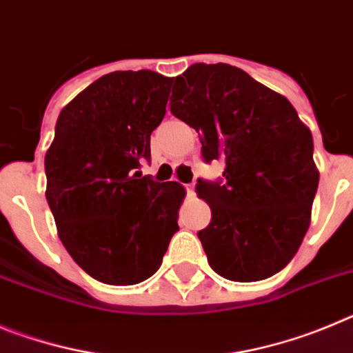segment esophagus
I'll list each match as a JSON object with an SVG mask.
<instances>
[{
  "instance_id": "1",
  "label": "esophagus",
  "mask_w": 353,
  "mask_h": 353,
  "mask_svg": "<svg viewBox=\"0 0 353 353\" xmlns=\"http://www.w3.org/2000/svg\"><path fill=\"white\" fill-rule=\"evenodd\" d=\"M184 190H186V193H188V195H193V193H195V184L193 183L184 184Z\"/></svg>"
}]
</instances>
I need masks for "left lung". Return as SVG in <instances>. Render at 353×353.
I'll return each instance as SVG.
<instances>
[{"label":"left lung","instance_id":"1","mask_svg":"<svg viewBox=\"0 0 353 353\" xmlns=\"http://www.w3.org/2000/svg\"><path fill=\"white\" fill-rule=\"evenodd\" d=\"M170 110L200 133L204 160H223V179H199L211 208L199 236L212 271L259 281L294 259L319 188L313 137L283 94L237 68L196 63L176 77Z\"/></svg>","mask_w":353,"mask_h":353}]
</instances>
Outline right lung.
<instances>
[{
    "label": "right lung",
    "instance_id": "1",
    "mask_svg": "<svg viewBox=\"0 0 353 353\" xmlns=\"http://www.w3.org/2000/svg\"><path fill=\"white\" fill-rule=\"evenodd\" d=\"M172 79L112 72L61 110L46 154L47 202L66 252L91 278L135 285L161 265L179 230L184 188L142 176Z\"/></svg>",
    "mask_w": 353,
    "mask_h": 353
}]
</instances>
